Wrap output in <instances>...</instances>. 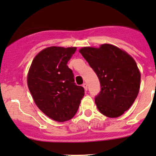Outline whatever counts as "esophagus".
Returning a JSON list of instances; mask_svg holds the SVG:
<instances>
[{"label": "esophagus", "mask_w": 156, "mask_h": 156, "mask_svg": "<svg viewBox=\"0 0 156 156\" xmlns=\"http://www.w3.org/2000/svg\"><path fill=\"white\" fill-rule=\"evenodd\" d=\"M83 87H84V88H85V90H87V83H84L83 85Z\"/></svg>", "instance_id": "esophagus-1"}]
</instances>
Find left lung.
Segmentation results:
<instances>
[{
  "mask_svg": "<svg viewBox=\"0 0 156 156\" xmlns=\"http://www.w3.org/2000/svg\"><path fill=\"white\" fill-rule=\"evenodd\" d=\"M80 52L100 82L101 90L95 97L98 110L110 118L122 116L139 92L141 73L133 58L111 44L84 47Z\"/></svg>",
  "mask_w": 156,
  "mask_h": 156,
  "instance_id": "1",
  "label": "left lung"
}]
</instances>
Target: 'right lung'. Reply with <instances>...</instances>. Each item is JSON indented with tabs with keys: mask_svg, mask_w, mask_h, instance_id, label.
<instances>
[{
	"mask_svg": "<svg viewBox=\"0 0 156 156\" xmlns=\"http://www.w3.org/2000/svg\"><path fill=\"white\" fill-rule=\"evenodd\" d=\"M76 50V47L45 48L33 59L28 73V87L37 106L57 122L72 119L85 94L67 66Z\"/></svg>",
	"mask_w": 156,
	"mask_h": 156,
	"instance_id": "add662e5",
	"label": "right lung"
}]
</instances>
